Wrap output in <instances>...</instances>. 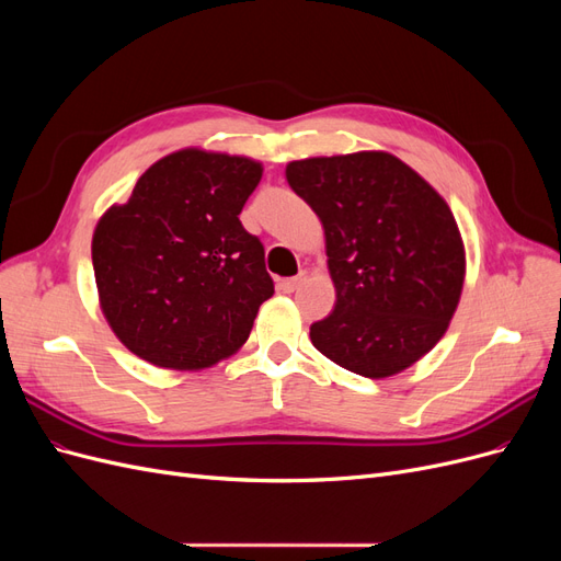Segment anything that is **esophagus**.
<instances>
[{"label":"esophagus","instance_id":"1","mask_svg":"<svg viewBox=\"0 0 561 561\" xmlns=\"http://www.w3.org/2000/svg\"><path fill=\"white\" fill-rule=\"evenodd\" d=\"M304 280H307V271H299V274L293 276V278H283V280L278 283V287H280L283 293H295Z\"/></svg>","mask_w":561,"mask_h":561}]
</instances>
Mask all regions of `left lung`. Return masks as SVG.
Wrapping results in <instances>:
<instances>
[{
    "instance_id": "8db88e82",
    "label": "left lung",
    "mask_w": 561,
    "mask_h": 561,
    "mask_svg": "<svg viewBox=\"0 0 561 561\" xmlns=\"http://www.w3.org/2000/svg\"><path fill=\"white\" fill-rule=\"evenodd\" d=\"M325 229L334 311L313 346L355 375L393 377L449 328L466 276L456 219L433 186L388 151L316 157L285 168Z\"/></svg>"
}]
</instances>
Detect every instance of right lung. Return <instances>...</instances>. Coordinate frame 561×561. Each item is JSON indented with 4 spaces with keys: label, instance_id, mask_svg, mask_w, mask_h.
I'll list each match as a JSON object with an SVG mask.
<instances>
[{
    "label": "right lung",
    "instance_id": "right-lung-1",
    "mask_svg": "<svg viewBox=\"0 0 561 561\" xmlns=\"http://www.w3.org/2000/svg\"><path fill=\"white\" fill-rule=\"evenodd\" d=\"M260 180L252 159L180 149L100 217L91 245L100 309L138 358L203 369L248 342L274 295L264 245L239 219Z\"/></svg>",
    "mask_w": 561,
    "mask_h": 561
}]
</instances>
